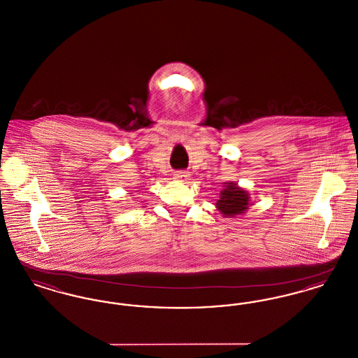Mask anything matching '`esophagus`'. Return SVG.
<instances>
[{"instance_id":"34e87169","label":"esophagus","mask_w":358,"mask_h":358,"mask_svg":"<svg viewBox=\"0 0 358 358\" xmlns=\"http://www.w3.org/2000/svg\"><path fill=\"white\" fill-rule=\"evenodd\" d=\"M173 178H174L176 181L185 182V181L189 180V174H187V171H176L174 176H173Z\"/></svg>"}]
</instances>
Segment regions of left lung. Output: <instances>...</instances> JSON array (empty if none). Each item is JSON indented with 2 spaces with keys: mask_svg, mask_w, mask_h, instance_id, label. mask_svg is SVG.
<instances>
[{
  "mask_svg": "<svg viewBox=\"0 0 358 358\" xmlns=\"http://www.w3.org/2000/svg\"><path fill=\"white\" fill-rule=\"evenodd\" d=\"M224 189L220 193V200H217L216 208L222 212L225 217H235L241 215L248 209L250 194L247 190L238 187L234 182H225Z\"/></svg>",
  "mask_w": 358,
  "mask_h": 358,
  "instance_id": "1",
  "label": "left lung"
}]
</instances>
